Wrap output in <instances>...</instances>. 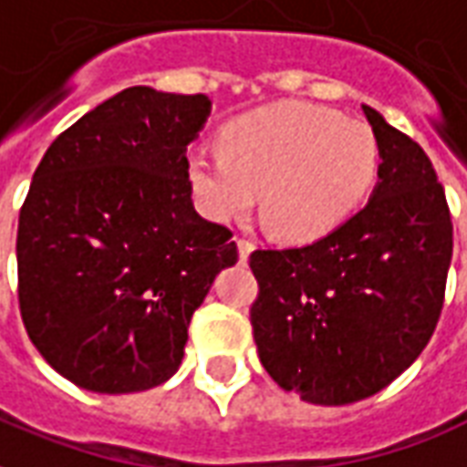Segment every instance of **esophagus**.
Instances as JSON below:
<instances>
[{
  "instance_id": "34e87169",
  "label": "esophagus",
  "mask_w": 467,
  "mask_h": 467,
  "mask_svg": "<svg viewBox=\"0 0 467 467\" xmlns=\"http://www.w3.org/2000/svg\"><path fill=\"white\" fill-rule=\"evenodd\" d=\"M237 250H240V260H247L250 257V252L254 250V243L247 240V237H237Z\"/></svg>"
}]
</instances>
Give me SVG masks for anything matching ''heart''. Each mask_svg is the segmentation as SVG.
Returning a JSON list of instances; mask_svg holds the SVG:
<instances>
[{"instance_id":"1","label":"heart","mask_w":467,"mask_h":467,"mask_svg":"<svg viewBox=\"0 0 467 467\" xmlns=\"http://www.w3.org/2000/svg\"><path fill=\"white\" fill-rule=\"evenodd\" d=\"M217 150L185 161L200 213L240 220L260 195L262 223L285 243H309L344 223L379 168L374 130L314 103H272L227 120Z\"/></svg>"}]
</instances>
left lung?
I'll return each mask as SVG.
<instances>
[{"label":"left lung","instance_id":"1","mask_svg":"<svg viewBox=\"0 0 467 467\" xmlns=\"http://www.w3.org/2000/svg\"><path fill=\"white\" fill-rule=\"evenodd\" d=\"M381 165L374 198L317 243L254 250L260 361L319 406L368 399L426 348L445 299L453 223L431 158L364 106Z\"/></svg>","mask_w":467,"mask_h":467}]
</instances>
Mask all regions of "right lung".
I'll return each instance as SVG.
<instances>
[{
	"mask_svg": "<svg viewBox=\"0 0 467 467\" xmlns=\"http://www.w3.org/2000/svg\"><path fill=\"white\" fill-rule=\"evenodd\" d=\"M202 93L130 86L58 133L16 233L19 312L51 368L96 393L148 391L182 361L192 312L237 262L233 230L198 215L188 143Z\"/></svg>",
	"mask_w": 467,
	"mask_h": 467,
	"instance_id": "add662e5",
	"label": "right lung"
}]
</instances>
